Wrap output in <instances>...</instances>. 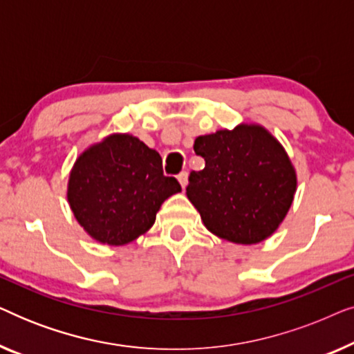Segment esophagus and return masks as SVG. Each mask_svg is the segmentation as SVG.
<instances>
[{
	"label": "esophagus",
	"instance_id": "1",
	"mask_svg": "<svg viewBox=\"0 0 354 354\" xmlns=\"http://www.w3.org/2000/svg\"><path fill=\"white\" fill-rule=\"evenodd\" d=\"M177 180H178V183H180V187L183 188V190H185V187H187V183H188V174L187 172H180L177 176Z\"/></svg>",
	"mask_w": 354,
	"mask_h": 354
}]
</instances>
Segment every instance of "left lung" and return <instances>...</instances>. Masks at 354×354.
<instances>
[{"label": "left lung", "instance_id": "left-lung-1", "mask_svg": "<svg viewBox=\"0 0 354 354\" xmlns=\"http://www.w3.org/2000/svg\"><path fill=\"white\" fill-rule=\"evenodd\" d=\"M205 169L190 172L187 198L211 234L239 245L269 239L292 207L297 169L261 124L241 122L195 140Z\"/></svg>", "mask_w": 354, "mask_h": 354}]
</instances>
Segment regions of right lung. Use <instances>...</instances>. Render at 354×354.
Listing matches in <instances>:
<instances>
[{
    "instance_id": "1",
    "label": "right lung",
    "mask_w": 354,
    "mask_h": 354,
    "mask_svg": "<svg viewBox=\"0 0 354 354\" xmlns=\"http://www.w3.org/2000/svg\"><path fill=\"white\" fill-rule=\"evenodd\" d=\"M182 192L162 174V159L130 133H109L75 159L67 201L82 229L98 243L122 246L151 229L159 207Z\"/></svg>"
}]
</instances>
